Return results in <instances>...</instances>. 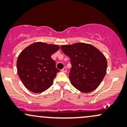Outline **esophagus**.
Segmentation results:
<instances>
[{"mask_svg": "<svg viewBox=\"0 0 127 127\" xmlns=\"http://www.w3.org/2000/svg\"><path fill=\"white\" fill-rule=\"evenodd\" d=\"M62 71L63 72H64V73H66L67 72V68L66 67H64L63 69L62 70Z\"/></svg>", "mask_w": 127, "mask_h": 127, "instance_id": "esophagus-1", "label": "esophagus"}]
</instances>
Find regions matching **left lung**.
Listing matches in <instances>:
<instances>
[{
	"mask_svg": "<svg viewBox=\"0 0 127 127\" xmlns=\"http://www.w3.org/2000/svg\"><path fill=\"white\" fill-rule=\"evenodd\" d=\"M60 47L70 59L72 67L69 79L72 85L84 93L97 89L107 70V63L104 54L93 45L82 42Z\"/></svg>",
	"mask_w": 127,
	"mask_h": 127,
	"instance_id": "obj_1",
	"label": "left lung"
}]
</instances>
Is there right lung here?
I'll list each match as a JSON object with an SVG mask.
<instances>
[{
  "label": "right lung",
  "instance_id": "right-lung-1",
  "mask_svg": "<svg viewBox=\"0 0 127 127\" xmlns=\"http://www.w3.org/2000/svg\"><path fill=\"white\" fill-rule=\"evenodd\" d=\"M60 49L57 45L41 42L32 43L23 49L17 62L18 75L29 91L41 93L52 85L59 70L51 55Z\"/></svg>",
  "mask_w": 127,
  "mask_h": 127
}]
</instances>
